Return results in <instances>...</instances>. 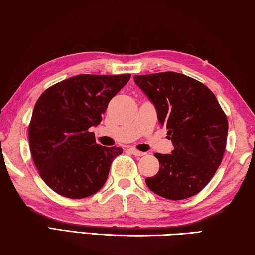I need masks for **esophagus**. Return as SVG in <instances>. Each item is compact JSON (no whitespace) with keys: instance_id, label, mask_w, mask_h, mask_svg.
Returning <instances> with one entry per match:
<instances>
[{"instance_id":"esophagus-1","label":"esophagus","mask_w":255,"mask_h":255,"mask_svg":"<svg viewBox=\"0 0 255 255\" xmlns=\"http://www.w3.org/2000/svg\"><path fill=\"white\" fill-rule=\"evenodd\" d=\"M130 151L132 155H134L135 157H142L145 155V152H142V151H139V150H136L134 148H130Z\"/></svg>"}]
</instances>
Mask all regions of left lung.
I'll list each match as a JSON object with an SVG mask.
<instances>
[{
  "label": "left lung",
  "mask_w": 255,
  "mask_h": 255,
  "mask_svg": "<svg viewBox=\"0 0 255 255\" xmlns=\"http://www.w3.org/2000/svg\"><path fill=\"white\" fill-rule=\"evenodd\" d=\"M134 82L156 107L174 150L155 153L160 168L145 178L153 193L169 200L198 194L223 160L228 121L214 93L198 80L177 72L135 76Z\"/></svg>",
  "instance_id": "1"
}]
</instances>
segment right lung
I'll return each mask as SVG.
<instances>
[{
    "label": "right lung",
    "instance_id": "1",
    "mask_svg": "<svg viewBox=\"0 0 255 255\" xmlns=\"http://www.w3.org/2000/svg\"><path fill=\"white\" fill-rule=\"evenodd\" d=\"M131 74H79L46 89L33 107L29 144L40 177L62 197L82 199L105 184L121 148L96 143L89 132Z\"/></svg>",
    "mask_w": 255,
    "mask_h": 255
}]
</instances>
